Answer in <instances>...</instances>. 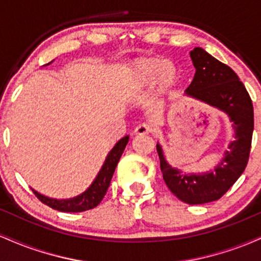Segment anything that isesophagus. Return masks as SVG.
<instances>
[{
    "label": "esophagus",
    "mask_w": 261,
    "mask_h": 261,
    "mask_svg": "<svg viewBox=\"0 0 261 261\" xmlns=\"http://www.w3.org/2000/svg\"><path fill=\"white\" fill-rule=\"evenodd\" d=\"M153 131H154V128H153V126H152V125L143 122V124H141L136 127L135 133H136L137 135H149V134L153 133Z\"/></svg>",
    "instance_id": "1"
}]
</instances>
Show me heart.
Segmentation results:
<instances>
[{
	"label": "heart",
	"instance_id": "1",
	"mask_svg": "<svg viewBox=\"0 0 261 261\" xmlns=\"http://www.w3.org/2000/svg\"><path fill=\"white\" fill-rule=\"evenodd\" d=\"M131 85L136 89H145L154 85L160 93L168 92L178 81V68L169 60L143 58L134 62L130 71Z\"/></svg>",
	"mask_w": 261,
	"mask_h": 261
}]
</instances>
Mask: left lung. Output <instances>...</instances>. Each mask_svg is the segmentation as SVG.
Returning a JSON list of instances; mask_svg holds the SVG:
<instances>
[{
    "label": "left lung",
    "instance_id": "left-lung-1",
    "mask_svg": "<svg viewBox=\"0 0 261 261\" xmlns=\"http://www.w3.org/2000/svg\"><path fill=\"white\" fill-rule=\"evenodd\" d=\"M196 72L187 94L223 110L234 122L236 140L224 158L211 173L182 174L164 160L157 145L161 170L167 187L179 200L200 205L221 199L244 172L249 160L254 130V110L250 95L229 66L222 64L201 47L190 51Z\"/></svg>",
    "mask_w": 261,
    "mask_h": 261
}]
</instances>
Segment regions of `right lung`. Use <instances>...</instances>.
<instances>
[{
    "label": "right lung",
    "instance_id": "obj_1",
    "mask_svg": "<svg viewBox=\"0 0 261 261\" xmlns=\"http://www.w3.org/2000/svg\"><path fill=\"white\" fill-rule=\"evenodd\" d=\"M128 142V136L122 137V139L114 146V148L109 152L106 162H104L103 167H101L100 172L98 173L97 178L93 181V184L89 187L83 194L80 196L73 197V199L68 200H56L50 199L41 194L34 191L35 196L40 200L41 202L47 205L49 207L58 211L62 212H82L87 211V210H92L97 207L99 205L101 200H103L104 195L107 194L108 188H109L110 181H112L113 174L115 172L118 162L120 160L122 152H124L125 147H126Z\"/></svg>",
    "mask_w": 261,
    "mask_h": 261
}]
</instances>
